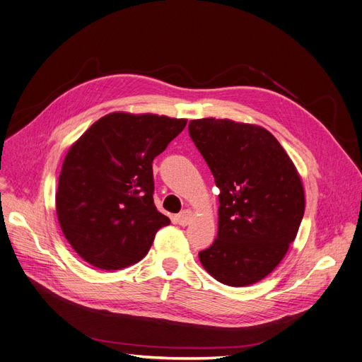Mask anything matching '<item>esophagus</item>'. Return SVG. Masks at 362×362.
<instances>
[{"label": "esophagus", "mask_w": 362, "mask_h": 362, "mask_svg": "<svg viewBox=\"0 0 362 362\" xmlns=\"http://www.w3.org/2000/svg\"><path fill=\"white\" fill-rule=\"evenodd\" d=\"M193 211H191V210H184V211H181V214L180 215H177L175 216V221H177V223L178 225H181V226H187V225H189V222L191 221H193Z\"/></svg>", "instance_id": "obj_1"}]
</instances>
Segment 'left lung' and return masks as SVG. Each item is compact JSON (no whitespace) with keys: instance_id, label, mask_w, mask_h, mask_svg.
Masks as SVG:
<instances>
[{"instance_id":"8db88e82","label":"left lung","mask_w":362,"mask_h":362,"mask_svg":"<svg viewBox=\"0 0 362 362\" xmlns=\"http://www.w3.org/2000/svg\"><path fill=\"white\" fill-rule=\"evenodd\" d=\"M191 140L215 177L218 237L199 259L228 286L264 279L298 233L305 196L285 148L260 125L203 118L188 124Z\"/></svg>"}]
</instances>
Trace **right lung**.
Segmentation results:
<instances>
[{"label":"right lung","instance_id":"1","mask_svg":"<svg viewBox=\"0 0 362 362\" xmlns=\"http://www.w3.org/2000/svg\"><path fill=\"white\" fill-rule=\"evenodd\" d=\"M185 125L182 118L112 112L73 143L55 204L64 237L84 262L102 270L129 267L171 223L153 203L152 162Z\"/></svg>","mask_w":362,"mask_h":362}]
</instances>
